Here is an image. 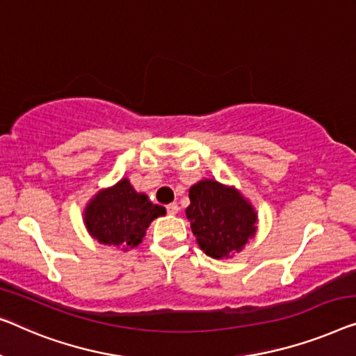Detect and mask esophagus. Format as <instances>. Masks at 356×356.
<instances>
[{"instance_id": "1", "label": "esophagus", "mask_w": 356, "mask_h": 356, "mask_svg": "<svg viewBox=\"0 0 356 356\" xmlns=\"http://www.w3.org/2000/svg\"><path fill=\"white\" fill-rule=\"evenodd\" d=\"M166 211H168V214H177V212H179V204L177 203L168 204L166 206Z\"/></svg>"}]
</instances>
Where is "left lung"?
Instances as JSON below:
<instances>
[{
  "instance_id": "obj_1",
  "label": "left lung",
  "mask_w": 356,
  "mask_h": 356,
  "mask_svg": "<svg viewBox=\"0 0 356 356\" xmlns=\"http://www.w3.org/2000/svg\"><path fill=\"white\" fill-rule=\"evenodd\" d=\"M190 220L200 248L214 259L240 252L256 233L257 216L252 206L235 188L216 180H201L190 188Z\"/></svg>"
}]
</instances>
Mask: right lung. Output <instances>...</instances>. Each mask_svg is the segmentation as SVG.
I'll return each instance as SVG.
<instances>
[{"instance_id":"add662e5","label":"right lung","mask_w":356,"mask_h":356,"mask_svg":"<svg viewBox=\"0 0 356 356\" xmlns=\"http://www.w3.org/2000/svg\"><path fill=\"white\" fill-rule=\"evenodd\" d=\"M166 214L160 204L137 193L129 180H120L115 187L102 190L84 211V222L91 235L102 245L132 248L145 235L153 219Z\"/></svg>"}]
</instances>
